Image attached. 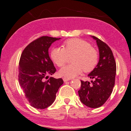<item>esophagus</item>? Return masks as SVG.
<instances>
[{"label":"esophagus","mask_w":131,"mask_h":131,"mask_svg":"<svg viewBox=\"0 0 131 131\" xmlns=\"http://www.w3.org/2000/svg\"><path fill=\"white\" fill-rule=\"evenodd\" d=\"M63 81L64 82H67V81H69V80H70V79H68V78H63Z\"/></svg>","instance_id":"1"}]
</instances>
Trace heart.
Returning a JSON list of instances; mask_svg holds the SVG:
<instances>
[{
    "mask_svg": "<svg viewBox=\"0 0 131 131\" xmlns=\"http://www.w3.org/2000/svg\"><path fill=\"white\" fill-rule=\"evenodd\" d=\"M73 63L67 65L59 71L62 77L71 79L83 72L92 71L98 62V54L96 50L91 47L85 40L80 39H71L63 42V48L54 47L50 51V56L57 66H63L69 56Z\"/></svg>",
    "mask_w": 131,
    "mask_h": 131,
    "instance_id": "b5f03b06",
    "label": "heart"
}]
</instances>
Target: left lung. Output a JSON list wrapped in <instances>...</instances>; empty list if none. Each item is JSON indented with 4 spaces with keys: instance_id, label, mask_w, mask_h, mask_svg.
<instances>
[{
    "instance_id": "1",
    "label": "left lung",
    "mask_w": 131,
    "mask_h": 131,
    "mask_svg": "<svg viewBox=\"0 0 131 131\" xmlns=\"http://www.w3.org/2000/svg\"><path fill=\"white\" fill-rule=\"evenodd\" d=\"M99 50V61L96 68L88 75L93 81H81L78 91L83 104L91 108L102 106L110 96L115 84L116 63L110 48L99 39L91 36Z\"/></svg>"
}]
</instances>
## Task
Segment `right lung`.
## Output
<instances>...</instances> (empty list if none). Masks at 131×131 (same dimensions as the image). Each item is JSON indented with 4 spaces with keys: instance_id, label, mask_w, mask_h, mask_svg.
I'll return each mask as SVG.
<instances>
[{
    "instance_id": "1",
    "label": "right lung",
    "mask_w": 131,
    "mask_h": 131,
    "mask_svg": "<svg viewBox=\"0 0 131 131\" xmlns=\"http://www.w3.org/2000/svg\"><path fill=\"white\" fill-rule=\"evenodd\" d=\"M61 38L43 36L27 45L21 55L19 63V85L32 107H48L54 102L62 79L50 77L56 69L48 54V48Z\"/></svg>"
}]
</instances>
